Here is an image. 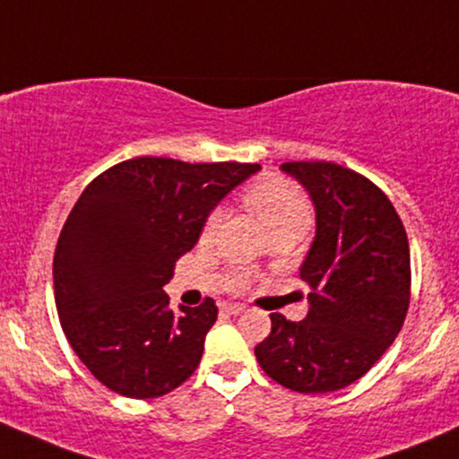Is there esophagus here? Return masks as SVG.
I'll list each match as a JSON object with an SVG mask.
<instances>
[{
    "instance_id": "esophagus-1",
    "label": "esophagus",
    "mask_w": 459,
    "mask_h": 459,
    "mask_svg": "<svg viewBox=\"0 0 459 459\" xmlns=\"http://www.w3.org/2000/svg\"><path fill=\"white\" fill-rule=\"evenodd\" d=\"M221 311L229 313V316H239V313L247 311V307L244 304H221Z\"/></svg>"
}]
</instances>
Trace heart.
Returning <instances> with one entry per match:
<instances>
[{
  "instance_id": "b5f03b06",
  "label": "heart",
  "mask_w": 459,
  "mask_h": 459,
  "mask_svg": "<svg viewBox=\"0 0 459 459\" xmlns=\"http://www.w3.org/2000/svg\"><path fill=\"white\" fill-rule=\"evenodd\" d=\"M244 202L257 215L268 235L277 233V230H295V233H304L311 224V204L307 197L290 186L284 179H262V182L253 184L247 193H244ZM220 215L211 212L204 224L202 235L211 238L215 230Z\"/></svg>"
}]
</instances>
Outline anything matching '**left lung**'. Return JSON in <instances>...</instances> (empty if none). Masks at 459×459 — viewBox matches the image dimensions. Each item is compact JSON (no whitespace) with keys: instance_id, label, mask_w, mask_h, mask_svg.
<instances>
[{"instance_id":"8db88e82","label":"left lung","mask_w":459,"mask_h":459,"mask_svg":"<svg viewBox=\"0 0 459 459\" xmlns=\"http://www.w3.org/2000/svg\"><path fill=\"white\" fill-rule=\"evenodd\" d=\"M316 206V238L299 266L308 313H271L255 346L268 377L298 393L349 386L393 344L411 299V253L391 200L355 170L333 161H286Z\"/></svg>"}]
</instances>
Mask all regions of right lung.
<instances>
[{"label":"right lung","mask_w":459,"mask_h":459,"mask_svg":"<svg viewBox=\"0 0 459 459\" xmlns=\"http://www.w3.org/2000/svg\"><path fill=\"white\" fill-rule=\"evenodd\" d=\"M257 170L135 157L84 188L55 248V304L68 344L110 391L151 400L195 373L217 307L173 311L164 284L212 208Z\"/></svg>","instance_id":"1"}]
</instances>
